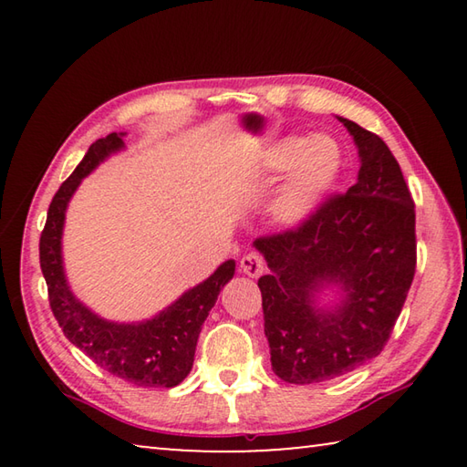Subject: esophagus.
<instances>
[{"label": "esophagus", "mask_w": 467, "mask_h": 467, "mask_svg": "<svg viewBox=\"0 0 467 467\" xmlns=\"http://www.w3.org/2000/svg\"><path fill=\"white\" fill-rule=\"evenodd\" d=\"M241 270L247 274L249 278H259L265 272V259L259 253H249L241 259Z\"/></svg>", "instance_id": "esophagus-1"}]
</instances>
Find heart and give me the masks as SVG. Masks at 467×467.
<instances>
[{"instance_id": "b5f03b06", "label": "heart", "mask_w": 467, "mask_h": 467, "mask_svg": "<svg viewBox=\"0 0 467 467\" xmlns=\"http://www.w3.org/2000/svg\"><path fill=\"white\" fill-rule=\"evenodd\" d=\"M264 167L288 171L270 202V214L284 226H298L319 210L342 171V150L329 136H288L265 150Z\"/></svg>"}]
</instances>
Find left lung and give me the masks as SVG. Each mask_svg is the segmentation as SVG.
I'll list each match as a JSON object with an SVG mask.
<instances>
[{
    "label": "left lung",
    "instance_id": "obj_1",
    "mask_svg": "<svg viewBox=\"0 0 467 467\" xmlns=\"http://www.w3.org/2000/svg\"><path fill=\"white\" fill-rule=\"evenodd\" d=\"M358 148V179L292 231L253 243L270 267L259 278L274 373L286 383L336 379L381 354L416 272L414 200L377 133L337 117ZM336 285L343 298L319 307Z\"/></svg>",
    "mask_w": 467,
    "mask_h": 467
}]
</instances>
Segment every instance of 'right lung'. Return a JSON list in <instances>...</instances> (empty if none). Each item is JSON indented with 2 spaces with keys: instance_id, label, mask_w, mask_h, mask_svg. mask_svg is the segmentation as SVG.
Masks as SVG:
<instances>
[{
  "instance_id": "obj_1",
  "label": "right lung",
  "mask_w": 467,
  "mask_h": 467,
  "mask_svg": "<svg viewBox=\"0 0 467 467\" xmlns=\"http://www.w3.org/2000/svg\"><path fill=\"white\" fill-rule=\"evenodd\" d=\"M125 133H109L88 148L84 161L63 181L47 212L38 243L41 270L49 290V305L63 334L110 375L138 387H175L193 367L197 337L224 284L234 275V259H228L197 286L183 292L175 303L152 319L138 323L107 321L82 305L69 290L63 272L61 234L66 210L84 177L121 150Z\"/></svg>"
}]
</instances>
